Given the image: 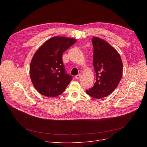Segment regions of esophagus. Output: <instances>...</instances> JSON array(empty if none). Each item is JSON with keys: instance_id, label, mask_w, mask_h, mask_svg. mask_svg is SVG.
<instances>
[{"instance_id": "esophagus-1", "label": "esophagus", "mask_w": 147, "mask_h": 147, "mask_svg": "<svg viewBox=\"0 0 147 147\" xmlns=\"http://www.w3.org/2000/svg\"><path fill=\"white\" fill-rule=\"evenodd\" d=\"M80 78H81V74H78V75L75 76V78L76 79H79Z\"/></svg>"}]
</instances>
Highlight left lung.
I'll return each mask as SVG.
<instances>
[{
  "label": "left lung",
  "mask_w": 147,
  "mask_h": 147,
  "mask_svg": "<svg viewBox=\"0 0 147 147\" xmlns=\"http://www.w3.org/2000/svg\"><path fill=\"white\" fill-rule=\"evenodd\" d=\"M96 82L86 93L100 99L111 94L117 88L123 74V64L118 52L105 40L97 37L92 39Z\"/></svg>",
  "instance_id": "8db88e82"
}]
</instances>
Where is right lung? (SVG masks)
Here are the masks:
<instances>
[{"instance_id": "add662e5", "label": "right lung", "mask_w": 147, "mask_h": 147, "mask_svg": "<svg viewBox=\"0 0 147 147\" xmlns=\"http://www.w3.org/2000/svg\"><path fill=\"white\" fill-rule=\"evenodd\" d=\"M76 42L74 38L53 37L36 52L30 63V76L40 94L48 97L60 95L72 80V76L65 72L62 57Z\"/></svg>"}]
</instances>
